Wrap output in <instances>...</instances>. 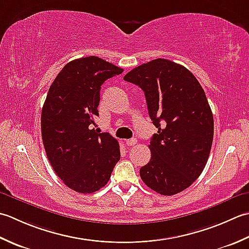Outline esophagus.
Instances as JSON below:
<instances>
[{
  "instance_id": "34e87169",
  "label": "esophagus",
  "mask_w": 249,
  "mask_h": 249,
  "mask_svg": "<svg viewBox=\"0 0 249 249\" xmlns=\"http://www.w3.org/2000/svg\"><path fill=\"white\" fill-rule=\"evenodd\" d=\"M136 143H138V141H136V139H130V140H126L125 141L126 146H134Z\"/></svg>"
}]
</instances>
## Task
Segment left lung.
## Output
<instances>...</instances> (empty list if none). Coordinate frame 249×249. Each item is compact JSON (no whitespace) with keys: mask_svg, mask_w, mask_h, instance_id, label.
<instances>
[{"mask_svg":"<svg viewBox=\"0 0 249 249\" xmlns=\"http://www.w3.org/2000/svg\"><path fill=\"white\" fill-rule=\"evenodd\" d=\"M124 79L144 91L158 128L141 178L162 196L178 194L201 175L211 153L214 118L204 90L189 70L161 58L133 69Z\"/></svg>","mask_w":249,"mask_h":249,"instance_id":"obj_1","label":"left lung"}]
</instances>
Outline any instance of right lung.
<instances>
[{
	"instance_id": "1",
	"label": "right lung",
	"mask_w": 249,
	"mask_h": 249,
	"mask_svg": "<svg viewBox=\"0 0 249 249\" xmlns=\"http://www.w3.org/2000/svg\"><path fill=\"white\" fill-rule=\"evenodd\" d=\"M124 72L94 55L71 61L50 86L40 126L47 158L69 188L92 194L107 184L120 159L119 144L91 124L99 116L101 86Z\"/></svg>"
}]
</instances>
